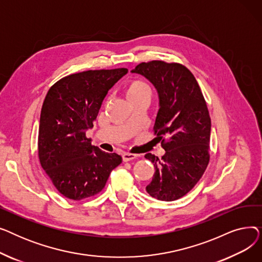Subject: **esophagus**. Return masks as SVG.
Returning <instances> with one entry per match:
<instances>
[{"label":"esophagus","instance_id":"obj_1","mask_svg":"<svg viewBox=\"0 0 262 262\" xmlns=\"http://www.w3.org/2000/svg\"><path fill=\"white\" fill-rule=\"evenodd\" d=\"M122 158H123V161H130V160H134L137 158V155L135 154H129V153H124L122 155Z\"/></svg>","mask_w":262,"mask_h":262}]
</instances>
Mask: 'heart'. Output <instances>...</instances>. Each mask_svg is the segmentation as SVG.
I'll use <instances>...</instances> for the list:
<instances>
[{"label": "heart", "instance_id": "b5f03b06", "mask_svg": "<svg viewBox=\"0 0 262 262\" xmlns=\"http://www.w3.org/2000/svg\"><path fill=\"white\" fill-rule=\"evenodd\" d=\"M124 92H125L126 99L133 106L144 100L149 101L150 96H152V90H150L149 86L144 80L138 78L129 80L125 86V89H124Z\"/></svg>", "mask_w": 262, "mask_h": 262}]
</instances>
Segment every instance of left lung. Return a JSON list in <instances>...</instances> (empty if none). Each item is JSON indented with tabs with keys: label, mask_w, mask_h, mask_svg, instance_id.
<instances>
[{
	"label": "left lung",
	"mask_w": 262,
	"mask_h": 262,
	"mask_svg": "<svg viewBox=\"0 0 262 262\" xmlns=\"http://www.w3.org/2000/svg\"><path fill=\"white\" fill-rule=\"evenodd\" d=\"M132 72L143 75L157 90L154 134L166 150L161 159L150 153L144 156L155 167L146 192L159 201L178 200L198 184L209 163L207 104L194 75L181 63L152 60L139 63Z\"/></svg>",
	"instance_id": "left-lung-1"
}]
</instances>
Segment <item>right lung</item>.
I'll return each mask as SVG.
<instances>
[{
    "label": "right lung",
    "instance_id": "add662e5",
    "mask_svg": "<svg viewBox=\"0 0 262 262\" xmlns=\"http://www.w3.org/2000/svg\"><path fill=\"white\" fill-rule=\"evenodd\" d=\"M127 69L89 70L68 75L50 88L40 115L38 156L40 164L60 194L80 201L104 189L110 172L122 162L116 153L91 144L86 130L108 90Z\"/></svg>",
    "mask_w": 262,
    "mask_h": 262
}]
</instances>
